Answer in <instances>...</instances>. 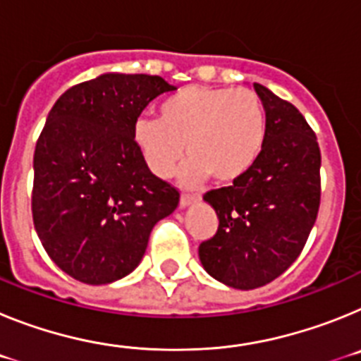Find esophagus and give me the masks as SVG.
Wrapping results in <instances>:
<instances>
[{"label":"esophagus","mask_w":361,"mask_h":361,"mask_svg":"<svg viewBox=\"0 0 361 361\" xmlns=\"http://www.w3.org/2000/svg\"><path fill=\"white\" fill-rule=\"evenodd\" d=\"M200 200V195L197 193H183L180 195V208H186V206H191V204H195Z\"/></svg>","instance_id":"34e87169"}]
</instances>
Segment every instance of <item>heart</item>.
<instances>
[{"label": "heart", "mask_w": 361, "mask_h": 361, "mask_svg": "<svg viewBox=\"0 0 361 361\" xmlns=\"http://www.w3.org/2000/svg\"><path fill=\"white\" fill-rule=\"evenodd\" d=\"M266 133V110L255 92L186 86L162 99L157 119L137 121L133 141L159 177L173 173L186 145L184 183L197 184L209 175L231 184L253 168Z\"/></svg>", "instance_id": "1"}]
</instances>
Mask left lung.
I'll return each mask as SVG.
<instances>
[{"label":"left lung","instance_id":"obj_1","mask_svg":"<svg viewBox=\"0 0 361 361\" xmlns=\"http://www.w3.org/2000/svg\"><path fill=\"white\" fill-rule=\"evenodd\" d=\"M267 117L262 153L233 186L212 190L219 229L199 245L204 269L235 289L262 288L295 262L320 208V148L291 103L255 82Z\"/></svg>","mask_w":361,"mask_h":361}]
</instances>
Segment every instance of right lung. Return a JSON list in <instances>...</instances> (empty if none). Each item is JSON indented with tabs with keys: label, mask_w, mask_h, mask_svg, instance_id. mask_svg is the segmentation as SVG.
Masks as SVG:
<instances>
[{
	"label": "right lung",
	"mask_w": 361,
	"mask_h": 361,
	"mask_svg": "<svg viewBox=\"0 0 361 361\" xmlns=\"http://www.w3.org/2000/svg\"><path fill=\"white\" fill-rule=\"evenodd\" d=\"M177 90L159 75L103 73L50 110L34 152L32 216L44 251L90 286L130 275L178 191L149 171L133 126L149 101Z\"/></svg>",
	"instance_id": "obj_1"
}]
</instances>
